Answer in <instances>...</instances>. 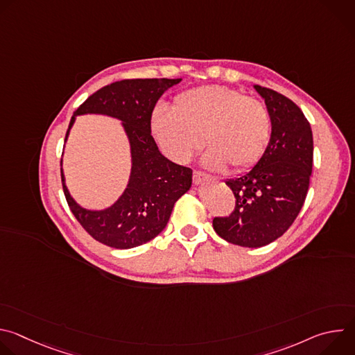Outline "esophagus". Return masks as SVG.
<instances>
[{
    "instance_id": "esophagus-1",
    "label": "esophagus",
    "mask_w": 355,
    "mask_h": 355,
    "mask_svg": "<svg viewBox=\"0 0 355 355\" xmlns=\"http://www.w3.org/2000/svg\"><path fill=\"white\" fill-rule=\"evenodd\" d=\"M193 182L195 184H200V182H204V181H208V180H211L212 177L211 175H208V174H205V173H202V171H198V170H195L193 171Z\"/></svg>"
}]
</instances>
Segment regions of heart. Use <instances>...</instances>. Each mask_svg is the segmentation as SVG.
<instances>
[{
	"label": "heart",
	"instance_id": "b5f03b06",
	"mask_svg": "<svg viewBox=\"0 0 355 355\" xmlns=\"http://www.w3.org/2000/svg\"><path fill=\"white\" fill-rule=\"evenodd\" d=\"M270 115L259 99L225 85H205L174 98L173 110L157 105L150 115V132L163 153L187 163L202 146L204 163L215 170L226 164L241 171L259 163L270 141Z\"/></svg>",
	"mask_w": 355,
	"mask_h": 355
}]
</instances>
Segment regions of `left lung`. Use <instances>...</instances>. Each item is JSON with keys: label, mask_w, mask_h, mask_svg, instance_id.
Segmentation results:
<instances>
[{"label": "left lung", "mask_w": 355, "mask_h": 355, "mask_svg": "<svg viewBox=\"0 0 355 355\" xmlns=\"http://www.w3.org/2000/svg\"><path fill=\"white\" fill-rule=\"evenodd\" d=\"M271 119V139L259 163L227 180L234 211L214 218L215 232L232 244L263 247L281 237L299 215L309 189L313 136L300 108L285 95L254 85Z\"/></svg>", "instance_id": "obj_1"}]
</instances>
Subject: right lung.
<instances>
[{
    "instance_id": "1",
    "label": "right lung",
    "mask_w": 355,
    "mask_h": 355,
    "mask_svg": "<svg viewBox=\"0 0 355 355\" xmlns=\"http://www.w3.org/2000/svg\"><path fill=\"white\" fill-rule=\"evenodd\" d=\"M181 78H135L105 85L89 95L71 116L103 114L121 119L129 137L132 173L128 188L104 211H87L76 204L62 184L67 204L78 223L96 241L114 248H133L155 239L170 219L177 199L192 184V170L164 157L151 136L150 115L166 89Z\"/></svg>"
}]
</instances>
